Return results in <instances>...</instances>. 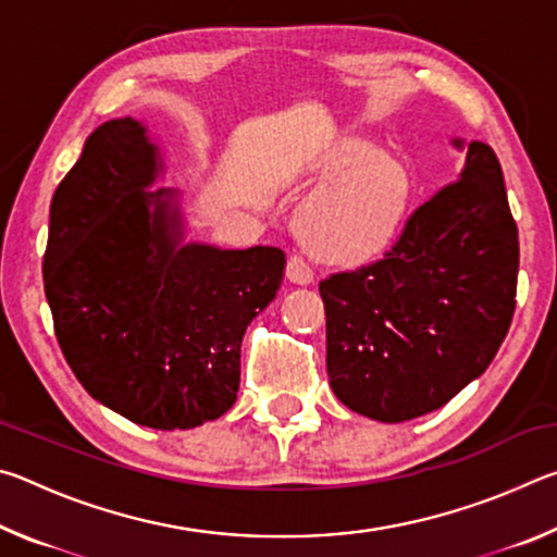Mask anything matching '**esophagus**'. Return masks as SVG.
Wrapping results in <instances>:
<instances>
[{
  "instance_id": "esophagus-1",
  "label": "esophagus",
  "mask_w": 557,
  "mask_h": 557,
  "mask_svg": "<svg viewBox=\"0 0 557 557\" xmlns=\"http://www.w3.org/2000/svg\"><path fill=\"white\" fill-rule=\"evenodd\" d=\"M287 280L292 282V285H312L314 272L301 256H289L287 258Z\"/></svg>"
}]
</instances>
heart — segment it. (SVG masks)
<instances>
[{
    "mask_svg": "<svg viewBox=\"0 0 557 557\" xmlns=\"http://www.w3.org/2000/svg\"><path fill=\"white\" fill-rule=\"evenodd\" d=\"M342 182L319 194L297 219L299 238L314 256L361 262L381 252L400 228L410 201V174L371 143L346 139L329 154V172Z\"/></svg>",
    "mask_w": 557,
    "mask_h": 557,
    "instance_id": "1",
    "label": "heart"
}]
</instances>
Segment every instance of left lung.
Listing matches in <instances>:
<instances>
[{"mask_svg": "<svg viewBox=\"0 0 557 557\" xmlns=\"http://www.w3.org/2000/svg\"><path fill=\"white\" fill-rule=\"evenodd\" d=\"M516 282L502 164L492 147L469 143L459 176L408 215L381 260L319 282L336 398L381 422L442 408L494 361Z\"/></svg>", "mask_w": 557, "mask_h": 557, "instance_id": "left-lung-1", "label": "left lung"}]
</instances>
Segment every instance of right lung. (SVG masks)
I'll return each instance as SVG.
<instances>
[{
  "mask_svg": "<svg viewBox=\"0 0 557 557\" xmlns=\"http://www.w3.org/2000/svg\"><path fill=\"white\" fill-rule=\"evenodd\" d=\"M157 157L132 117L86 139L51 201L44 289L92 398L137 425L188 430L235 403L243 334L275 299L285 252L178 245L174 194L145 191Z\"/></svg>",
  "mask_w": 557,
  "mask_h": 557,
  "instance_id": "obj_1",
  "label": "right lung"
}]
</instances>
